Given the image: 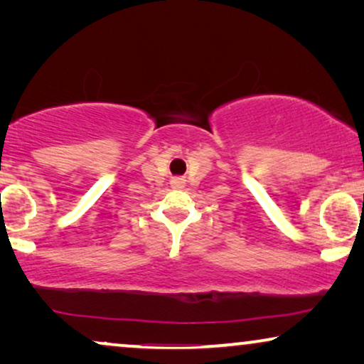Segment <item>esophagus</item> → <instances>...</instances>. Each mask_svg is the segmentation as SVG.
Segmentation results:
<instances>
[{"mask_svg": "<svg viewBox=\"0 0 364 364\" xmlns=\"http://www.w3.org/2000/svg\"><path fill=\"white\" fill-rule=\"evenodd\" d=\"M171 183H172V187H173V188H182L183 186H186V178H182V177H176V178H172Z\"/></svg>", "mask_w": 364, "mask_h": 364, "instance_id": "obj_1", "label": "esophagus"}]
</instances>
